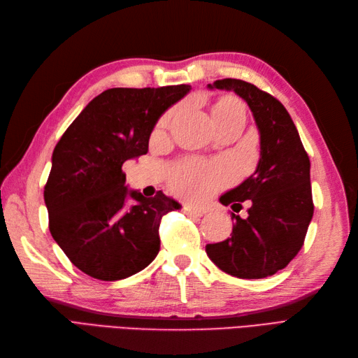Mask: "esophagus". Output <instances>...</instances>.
Returning a JSON list of instances; mask_svg holds the SVG:
<instances>
[{
	"mask_svg": "<svg viewBox=\"0 0 358 358\" xmlns=\"http://www.w3.org/2000/svg\"><path fill=\"white\" fill-rule=\"evenodd\" d=\"M182 212H185L186 215H189V216H203L204 215V210H201V208H192V207H185L182 208Z\"/></svg>",
	"mask_w": 358,
	"mask_h": 358,
	"instance_id": "esophagus-1",
	"label": "esophagus"
}]
</instances>
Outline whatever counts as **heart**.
<instances>
[{
  "mask_svg": "<svg viewBox=\"0 0 358 358\" xmlns=\"http://www.w3.org/2000/svg\"><path fill=\"white\" fill-rule=\"evenodd\" d=\"M173 112L163 116L160 121V128L168 127ZM210 117L216 130L228 127H237L243 130L246 124V108L239 98L225 95L217 98L210 107ZM222 169L208 166L203 163L187 162L182 163L172 172L171 187L177 195L187 199H201L212 194L224 182Z\"/></svg>",
  "mask_w": 358,
  "mask_h": 358,
  "instance_id": "b5f03b06",
  "label": "heart"
}]
</instances>
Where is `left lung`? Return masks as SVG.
<instances>
[{
	"mask_svg": "<svg viewBox=\"0 0 358 358\" xmlns=\"http://www.w3.org/2000/svg\"><path fill=\"white\" fill-rule=\"evenodd\" d=\"M207 87L234 92L248 104L260 134V159L251 177L219 198L224 206L241 207L248 201V217L233 215L231 237L207 245L206 252L233 277H269L299 252L313 217L308 155L277 98L236 78L216 80Z\"/></svg>",
	"mask_w": 358,
	"mask_h": 358,
	"instance_id": "left-lung-1",
	"label": "left lung"
}]
</instances>
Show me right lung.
I'll use <instances>...</instances> for the list:
<instances>
[{"label": "right lung", "mask_w": 358, "mask_h": 358, "mask_svg": "<svg viewBox=\"0 0 358 358\" xmlns=\"http://www.w3.org/2000/svg\"><path fill=\"white\" fill-rule=\"evenodd\" d=\"M190 89H107L83 108L54 148L43 190L50 231L89 277L124 280L157 257L162 217L181 206L162 190L145 198L128 189L122 166L148 152L160 116Z\"/></svg>", "instance_id": "add662e5"}]
</instances>
